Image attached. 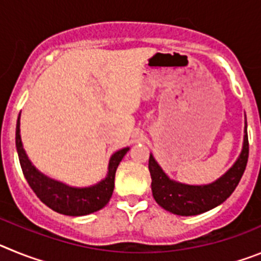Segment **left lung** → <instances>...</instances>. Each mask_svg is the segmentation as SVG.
<instances>
[{
  "mask_svg": "<svg viewBox=\"0 0 261 261\" xmlns=\"http://www.w3.org/2000/svg\"><path fill=\"white\" fill-rule=\"evenodd\" d=\"M248 161L247 120H244L242 151L234 165L213 183L192 186L168 177L153 154L149 158L153 197L159 206L177 216H197L222 204L238 186Z\"/></svg>",
  "mask_w": 261,
  "mask_h": 261,
  "instance_id": "left-lung-1",
  "label": "left lung"
}]
</instances>
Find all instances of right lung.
Here are the masks:
<instances>
[{
	"instance_id": "obj_1",
	"label": "right lung",
	"mask_w": 261,
	"mask_h": 261,
	"mask_svg": "<svg viewBox=\"0 0 261 261\" xmlns=\"http://www.w3.org/2000/svg\"><path fill=\"white\" fill-rule=\"evenodd\" d=\"M15 146L23 175L36 196L52 211L73 217L94 213L108 204L114 192L116 168L129 150V147H123L111 155L105 179L89 187H71L47 176L32 165L20 138V114L15 129Z\"/></svg>"
}]
</instances>
